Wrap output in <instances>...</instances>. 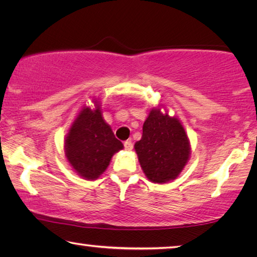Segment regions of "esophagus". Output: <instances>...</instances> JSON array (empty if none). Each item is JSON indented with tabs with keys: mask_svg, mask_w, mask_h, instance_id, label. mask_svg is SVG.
<instances>
[{
	"mask_svg": "<svg viewBox=\"0 0 257 257\" xmlns=\"http://www.w3.org/2000/svg\"><path fill=\"white\" fill-rule=\"evenodd\" d=\"M123 145H124V150H127V151H132L133 147H134L133 143L130 142V141H125V142L123 143Z\"/></svg>",
	"mask_w": 257,
	"mask_h": 257,
	"instance_id": "esophagus-1",
	"label": "esophagus"
}]
</instances>
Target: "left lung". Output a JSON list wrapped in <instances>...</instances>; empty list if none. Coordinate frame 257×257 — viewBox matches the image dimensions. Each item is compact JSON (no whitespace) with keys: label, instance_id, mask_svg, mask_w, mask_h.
<instances>
[{"label":"left lung","instance_id":"obj_1","mask_svg":"<svg viewBox=\"0 0 257 257\" xmlns=\"http://www.w3.org/2000/svg\"><path fill=\"white\" fill-rule=\"evenodd\" d=\"M138 161L155 184L175 180L190 156L189 139L179 120L153 107L143 124V136L135 144Z\"/></svg>","mask_w":257,"mask_h":257}]
</instances>
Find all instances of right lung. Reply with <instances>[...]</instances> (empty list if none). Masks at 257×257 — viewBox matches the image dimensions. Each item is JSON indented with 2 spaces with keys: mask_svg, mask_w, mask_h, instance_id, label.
I'll list each match as a JSON object with an SVG mask.
<instances>
[{
  "mask_svg": "<svg viewBox=\"0 0 257 257\" xmlns=\"http://www.w3.org/2000/svg\"><path fill=\"white\" fill-rule=\"evenodd\" d=\"M94 105L93 110L88 106L81 108L64 141L68 162L87 180L97 179L106 170L113 154L123 149L103 119L99 103L94 101Z\"/></svg>",
  "mask_w": 257,
  "mask_h": 257,
  "instance_id": "right-lung-1",
  "label": "right lung"
}]
</instances>
